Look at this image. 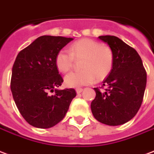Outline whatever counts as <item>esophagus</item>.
Returning <instances> with one entry per match:
<instances>
[{
	"label": "esophagus",
	"instance_id": "1",
	"mask_svg": "<svg viewBox=\"0 0 154 154\" xmlns=\"http://www.w3.org/2000/svg\"><path fill=\"white\" fill-rule=\"evenodd\" d=\"M75 91H76V93H77V94H80V93H82V92H83V88H76Z\"/></svg>",
	"mask_w": 154,
	"mask_h": 154
}]
</instances>
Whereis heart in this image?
Masks as SVG:
<instances>
[{"label":"heart","instance_id":"heart-1","mask_svg":"<svg viewBox=\"0 0 154 154\" xmlns=\"http://www.w3.org/2000/svg\"><path fill=\"white\" fill-rule=\"evenodd\" d=\"M82 71L71 72L65 77V85L77 88L93 84L96 79L102 80L109 75L114 57L111 48L91 38H82L70 45L69 51L61 49L55 58L57 69L66 73L72 68L75 59H81Z\"/></svg>","mask_w":154,"mask_h":154}]
</instances>
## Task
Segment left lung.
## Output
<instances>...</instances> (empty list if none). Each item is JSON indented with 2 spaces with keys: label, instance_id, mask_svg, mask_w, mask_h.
<instances>
[{
  "label": "left lung",
  "instance_id": "obj_1",
  "mask_svg": "<svg viewBox=\"0 0 154 154\" xmlns=\"http://www.w3.org/2000/svg\"><path fill=\"white\" fill-rule=\"evenodd\" d=\"M109 46L114 62L103 81L106 92L94 88L96 97L91 103L95 119L107 125L125 124L136 115L143 102L147 83L143 62L134 48L115 36H99Z\"/></svg>",
  "mask_w": 154,
  "mask_h": 154
}]
</instances>
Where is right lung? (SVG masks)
I'll return each instance as SVG.
<instances>
[{
	"mask_svg": "<svg viewBox=\"0 0 154 154\" xmlns=\"http://www.w3.org/2000/svg\"><path fill=\"white\" fill-rule=\"evenodd\" d=\"M71 38L41 36L20 51L12 68L11 89L20 114L32 126L48 129L65 117L76 96L74 88L57 89L63 79L55 58ZM55 94L49 95V91Z\"/></svg>",
	"mask_w": 154,
	"mask_h": 154,
	"instance_id": "add662e5",
	"label": "right lung"
}]
</instances>
